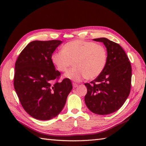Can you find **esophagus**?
<instances>
[{
    "label": "esophagus",
    "instance_id": "esophagus-1",
    "mask_svg": "<svg viewBox=\"0 0 146 146\" xmlns=\"http://www.w3.org/2000/svg\"><path fill=\"white\" fill-rule=\"evenodd\" d=\"M73 86L74 88H75L77 87V86H78V84H76V83H73Z\"/></svg>",
    "mask_w": 146,
    "mask_h": 146
}]
</instances>
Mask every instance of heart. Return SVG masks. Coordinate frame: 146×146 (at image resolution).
<instances>
[{
    "instance_id": "1",
    "label": "heart",
    "mask_w": 146,
    "mask_h": 146,
    "mask_svg": "<svg viewBox=\"0 0 146 146\" xmlns=\"http://www.w3.org/2000/svg\"><path fill=\"white\" fill-rule=\"evenodd\" d=\"M51 61L64 76L75 82L83 78L93 80L104 71L107 61L106 49L103 46L83 40H75L64 44L62 51L54 52Z\"/></svg>"
}]
</instances>
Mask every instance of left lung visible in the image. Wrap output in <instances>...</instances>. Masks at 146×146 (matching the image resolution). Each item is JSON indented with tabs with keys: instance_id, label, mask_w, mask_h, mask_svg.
<instances>
[{
	"instance_id": "1",
	"label": "left lung",
	"mask_w": 146,
	"mask_h": 146,
	"mask_svg": "<svg viewBox=\"0 0 146 146\" xmlns=\"http://www.w3.org/2000/svg\"><path fill=\"white\" fill-rule=\"evenodd\" d=\"M104 43L107 61L97 78L85 83L87 94L85 102L88 109L98 115H108L118 110L129 97L131 87L132 68L122 48L105 38L93 39Z\"/></svg>"
}]
</instances>
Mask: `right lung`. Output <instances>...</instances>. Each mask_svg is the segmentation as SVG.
I'll return each instance as SVG.
<instances>
[{
    "label": "right lung",
    "instance_id": "add662e5",
    "mask_svg": "<svg viewBox=\"0 0 146 146\" xmlns=\"http://www.w3.org/2000/svg\"><path fill=\"white\" fill-rule=\"evenodd\" d=\"M62 42H31L15 62V90L24 109L36 119L46 120L56 117L73 88L69 79L56 81L61 74L55 70L51 56Z\"/></svg>",
    "mask_w": 146,
    "mask_h": 146
}]
</instances>
